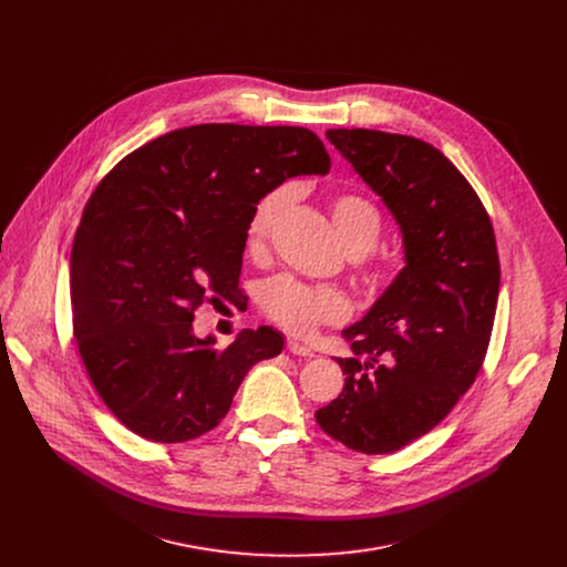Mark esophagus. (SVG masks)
<instances>
[{
    "mask_svg": "<svg viewBox=\"0 0 567 567\" xmlns=\"http://www.w3.org/2000/svg\"><path fill=\"white\" fill-rule=\"evenodd\" d=\"M287 350H289L291 354H296V357H305V359H311V357H313V352H311L307 346H302V343H298V341H293V339L287 341Z\"/></svg>",
    "mask_w": 567,
    "mask_h": 567,
    "instance_id": "obj_1",
    "label": "esophagus"
}]
</instances>
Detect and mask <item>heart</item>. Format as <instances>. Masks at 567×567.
<instances>
[{
	"label": "heart",
	"instance_id": "obj_1",
	"mask_svg": "<svg viewBox=\"0 0 567 567\" xmlns=\"http://www.w3.org/2000/svg\"><path fill=\"white\" fill-rule=\"evenodd\" d=\"M293 199V186L282 184L267 190L254 206L247 224V249L262 251L267 239ZM332 219L343 247L365 256L381 235L379 210L361 195L343 193L332 202ZM262 311L291 334L307 337L320 326H334L350 313V300L334 287H309L296 278L278 276L260 289Z\"/></svg>",
	"mask_w": 567,
	"mask_h": 567
}]
</instances>
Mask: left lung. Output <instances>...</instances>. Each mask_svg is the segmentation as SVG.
<instances>
[{
  "mask_svg": "<svg viewBox=\"0 0 567 567\" xmlns=\"http://www.w3.org/2000/svg\"><path fill=\"white\" fill-rule=\"evenodd\" d=\"M381 197L403 241V269L343 330V392L318 426L352 451L385 455L433 431L487 354L501 262L480 197L431 143L379 130H328Z\"/></svg>",
  "mask_w": 567,
  "mask_h": 567,
  "instance_id": "obj_1",
  "label": "left lung"
}]
</instances>
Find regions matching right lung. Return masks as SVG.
I'll return each instance as SVG.
<instances>
[{"mask_svg":"<svg viewBox=\"0 0 567 567\" xmlns=\"http://www.w3.org/2000/svg\"><path fill=\"white\" fill-rule=\"evenodd\" d=\"M330 166L311 130L208 123L141 145L101 182L71 249L73 334L123 426L158 444L195 440L226 417L247 372L282 352L269 326L217 350L193 332L195 309L208 291L237 298L256 202Z\"/></svg>","mask_w":567,"mask_h":567,"instance_id":"1","label":"right lung"}]
</instances>
